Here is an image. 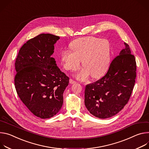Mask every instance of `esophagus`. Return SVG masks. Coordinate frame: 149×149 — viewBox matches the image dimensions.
Masks as SVG:
<instances>
[{"instance_id": "esophagus-1", "label": "esophagus", "mask_w": 149, "mask_h": 149, "mask_svg": "<svg viewBox=\"0 0 149 149\" xmlns=\"http://www.w3.org/2000/svg\"><path fill=\"white\" fill-rule=\"evenodd\" d=\"M69 82H70V84H76V81L72 79H70L69 80Z\"/></svg>"}]
</instances>
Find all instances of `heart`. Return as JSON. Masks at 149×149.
I'll list each match as a JSON object with an SVG mask.
<instances>
[{
    "label": "heart",
    "instance_id": "b5f03b06",
    "mask_svg": "<svg viewBox=\"0 0 149 149\" xmlns=\"http://www.w3.org/2000/svg\"><path fill=\"white\" fill-rule=\"evenodd\" d=\"M71 51L64 50L61 53V60L64 68L76 70L80 61L85 69L77 77L84 79L90 74L92 78L102 76L108 70L111 59V47L106 40L94 37L79 38L70 44Z\"/></svg>",
    "mask_w": 149,
    "mask_h": 149
}]
</instances>
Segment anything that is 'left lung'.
Returning a JSON list of instances; mask_svg holds the SVG:
<instances>
[{"label":"left lung","instance_id":"8db88e82","mask_svg":"<svg viewBox=\"0 0 149 149\" xmlns=\"http://www.w3.org/2000/svg\"><path fill=\"white\" fill-rule=\"evenodd\" d=\"M110 64L107 73L86 86L85 105L93 116L105 119L114 116L128 103L136 78V61L129 45Z\"/></svg>","mask_w":149,"mask_h":149}]
</instances>
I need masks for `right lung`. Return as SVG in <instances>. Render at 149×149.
Returning <instances> with one entry per match:
<instances>
[{"mask_svg":"<svg viewBox=\"0 0 149 149\" xmlns=\"http://www.w3.org/2000/svg\"><path fill=\"white\" fill-rule=\"evenodd\" d=\"M60 37L41 34L20 48L15 61V86L22 102L36 116L49 118L60 110L69 77L52 57Z\"/></svg>","mask_w":149,"mask_h":149,"instance_id":"obj_1","label":"right lung"}]
</instances>
